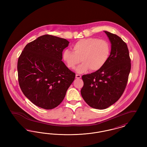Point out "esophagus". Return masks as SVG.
<instances>
[{"label": "esophagus", "mask_w": 147, "mask_h": 147, "mask_svg": "<svg viewBox=\"0 0 147 147\" xmlns=\"http://www.w3.org/2000/svg\"><path fill=\"white\" fill-rule=\"evenodd\" d=\"M81 77H82V76L80 75H79V74H76V78L77 79H80V78H81Z\"/></svg>", "instance_id": "34e87169"}]
</instances>
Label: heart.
Returning <instances> with one entry per match:
<instances>
[{"instance_id":"heart-1","label":"heart","mask_w":147,"mask_h":147,"mask_svg":"<svg viewBox=\"0 0 147 147\" xmlns=\"http://www.w3.org/2000/svg\"><path fill=\"white\" fill-rule=\"evenodd\" d=\"M73 52L65 49L62 58L67 67L71 69L76 68L81 59L83 63L76 69L79 73L89 69L91 71L100 69L107 61L111 50L107 41L92 37L79 40L73 46Z\"/></svg>"}]
</instances>
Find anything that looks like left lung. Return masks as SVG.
Returning a JSON list of instances; mask_svg holds the SVG:
<instances>
[{"label":"left lung","instance_id":"obj_1","mask_svg":"<svg viewBox=\"0 0 147 147\" xmlns=\"http://www.w3.org/2000/svg\"><path fill=\"white\" fill-rule=\"evenodd\" d=\"M111 44L109 58L100 69L83 75L81 95L86 104L103 110L115 104L125 91L131 64L126 43L117 35L104 31Z\"/></svg>","mask_w":147,"mask_h":147}]
</instances>
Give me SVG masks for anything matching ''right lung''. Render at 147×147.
<instances>
[{
    "label": "right lung",
    "mask_w": 147,
    "mask_h": 147,
    "mask_svg": "<svg viewBox=\"0 0 147 147\" xmlns=\"http://www.w3.org/2000/svg\"><path fill=\"white\" fill-rule=\"evenodd\" d=\"M69 42L45 35L28 43L18 62V80L23 94L34 104L46 110L59 105L76 74L62 61Z\"/></svg>",
    "instance_id": "obj_1"
}]
</instances>
